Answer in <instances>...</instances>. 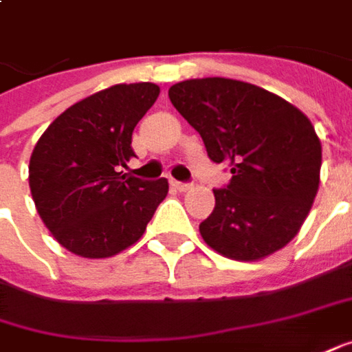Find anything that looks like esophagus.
<instances>
[{
  "mask_svg": "<svg viewBox=\"0 0 352 352\" xmlns=\"http://www.w3.org/2000/svg\"><path fill=\"white\" fill-rule=\"evenodd\" d=\"M171 185H173L177 190H181V192H185V190H188V188L192 187L190 183H183V181H171Z\"/></svg>",
  "mask_w": 352,
  "mask_h": 352,
  "instance_id": "34e87169",
  "label": "esophagus"
}]
</instances>
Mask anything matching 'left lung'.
Masks as SVG:
<instances>
[{
    "label": "left lung",
    "mask_w": 352,
    "mask_h": 352,
    "mask_svg": "<svg viewBox=\"0 0 352 352\" xmlns=\"http://www.w3.org/2000/svg\"><path fill=\"white\" fill-rule=\"evenodd\" d=\"M169 99L232 179L214 188L202 239L224 257L257 261L296 236L320 187L321 144L309 118L274 93L226 78L187 79Z\"/></svg>",
    "instance_id": "8db88e82"
}]
</instances>
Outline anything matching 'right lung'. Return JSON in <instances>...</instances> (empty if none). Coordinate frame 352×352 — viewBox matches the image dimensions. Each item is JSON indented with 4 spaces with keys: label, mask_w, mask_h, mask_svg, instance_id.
Wrapping results in <instances>:
<instances>
[{
    "label": "right lung",
    "mask_w": 352,
    "mask_h": 352,
    "mask_svg": "<svg viewBox=\"0 0 352 352\" xmlns=\"http://www.w3.org/2000/svg\"><path fill=\"white\" fill-rule=\"evenodd\" d=\"M155 83H120L72 104L44 130L29 164L36 210L56 241L87 259L136 243L167 197V179L120 167L136 153L132 132L155 103Z\"/></svg>",
    "instance_id": "add662e5"
}]
</instances>
